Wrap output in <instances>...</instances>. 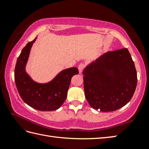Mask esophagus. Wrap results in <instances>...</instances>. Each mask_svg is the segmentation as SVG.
I'll list each match as a JSON object with an SVG mask.
<instances>
[{"instance_id":"34e87169","label":"esophagus","mask_w":149,"mask_h":149,"mask_svg":"<svg viewBox=\"0 0 149 149\" xmlns=\"http://www.w3.org/2000/svg\"><path fill=\"white\" fill-rule=\"evenodd\" d=\"M84 68H85V65L83 64V63H81V64L78 66V69H79V73H81L82 72H83Z\"/></svg>"}]
</instances>
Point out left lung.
Segmentation results:
<instances>
[{"instance_id": "obj_1", "label": "left lung", "mask_w": 149, "mask_h": 149, "mask_svg": "<svg viewBox=\"0 0 149 149\" xmlns=\"http://www.w3.org/2000/svg\"><path fill=\"white\" fill-rule=\"evenodd\" d=\"M85 97L93 109L116 111L132 99L137 85V72L127 49L104 54L83 72Z\"/></svg>"}]
</instances>
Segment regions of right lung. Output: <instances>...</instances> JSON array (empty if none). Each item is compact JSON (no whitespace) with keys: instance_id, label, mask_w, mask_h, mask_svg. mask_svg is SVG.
Segmentation results:
<instances>
[{"instance_id":"obj_1","label":"right lung","mask_w":149,"mask_h":149,"mask_svg":"<svg viewBox=\"0 0 149 149\" xmlns=\"http://www.w3.org/2000/svg\"><path fill=\"white\" fill-rule=\"evenodd\" d=\"M36 38L24 47L17 59L15 68V81L19 95L25 102L34 109L50 111L59 109L67 97L71 79L79 74L77 68L61 71L54 79L39 84L31 79L26 72V65L30 50Z\"/></svg>"}]
</instances>
